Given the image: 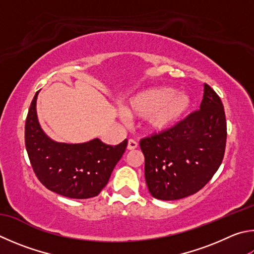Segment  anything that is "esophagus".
<instances>
[{
  "instance_id": "obj_1",
  "label": "esophagus",
  "mask_w": 254,
  "mask_h": 254,
  "mask_svg": "<svg viewBox=\"0 0 254 254\" xmlns=\"http://www.w3.org/2000/svg\"><path fill=\"white\" fill-rule=\"evenodd\" d=\"M137 147V142L133 139H128L127 141V149L128 150H134Z\"/></svg>"
}]
</instances>
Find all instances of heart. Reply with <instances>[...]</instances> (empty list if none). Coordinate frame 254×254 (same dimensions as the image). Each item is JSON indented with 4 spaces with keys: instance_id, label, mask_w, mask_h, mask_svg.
Masks as SVG:
<instances>
[{
    "instance_id": "1",
    "label": "heart",
    "mask_w": 254,
    "mask_h": 254,
    "mask_svg": "<svg viewBox=\"0 0 254 254\" xmlns=\"http://www.w3.org/2000/svg\"><path fill=\"white\" fill-rule=\"evenodd\" d=\"M190 104L191 100L186 93L161 86L132 96L126 110L132 117H145L147 127L152 130L163 131L173 127L186 114Z\"/></svg>"
}]
</instances>
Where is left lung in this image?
I'll return each instance as SVG.
<instances>
[{
	"instance_id": "1",
	"label": "left lung",
	"mask_w": 254,
	"mask_h": 254,
	"mask_svg": "<svg viewBox=\"0 0 254 254\" xmlns=\"http://www.w3.org/2000/svg\"><path fill=\"white\" fill-rule=\"evenodd\" d=\"M227 120L220 96L204 83L200 109L167 131L144 137V175L152 196L173 201L192 195L222 163Z\"/></svg>"
}]
</instances>
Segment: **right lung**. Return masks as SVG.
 <instances>
[{
  "instance_id": "add662e5",
  "label": "right lung",
  "mask_w": 254,
  "mask_h": 254,
  "mask_svg": "<svg viewBox=\"0 0 254 254\" xmlns=\"http://www.w3.org/2000/svg\"><path fill=\"white\" fill-rule=\"evenodd\" d=\"M32 100L25 121V147L39 181L49 190L70 199L96 196L107 186L111 173L127 149L126 139L108 145L99 139L80 144L54 142L45 135Z\"/></svg>"
}]
</instances>
